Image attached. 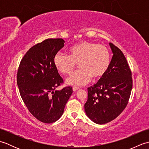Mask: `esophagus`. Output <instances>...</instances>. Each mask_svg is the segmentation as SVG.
Returning a JSON list of instances; mask_svg holds the SVG:
<instances>
[{"instance_id": "1", "label": "esophagus", "mask_w": 149, "mask_h": 149, "mask_svg": "<svg viewBox=\"0 0 149 149\" xmlns=\"http://www.w3.org/2000/svg\"><path fill=\"white\" fill-rule=\"evenodd\" d=\"M78 90H79V87H75V86L73 87V91H77Z\"/></svg>"}]
</instances>
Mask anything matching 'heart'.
<instances>
[{
	"mask_svg": "<svg viewBox=\"0 0 149 149\" xmlns=\"http://www.w3.org/2000/svg\"><path fill=\"white\" fill-rule=\"evenodd\" d=\"M54 64L63 74H70L79 64L80 70L70 75L66 82L72 86H81L89 83L91 78L99 79L106 74L110 65V53L106 46L82 42L69 49V56L57 53Z\"/></svg>",
	"mask_w": 149,
	"mask_h": 149,
	"instance_id": "obj_1",
	"label": "heart"
}]
</instances>
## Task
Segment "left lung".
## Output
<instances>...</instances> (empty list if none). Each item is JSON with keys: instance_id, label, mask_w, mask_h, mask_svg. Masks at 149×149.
<instances>
[{"instance_id": "8db88e82", "label": "left lung", "mask_w": 149, "mask_h": 149, "mask_svg": "<svg viewBox=\"0 0 149 149\" xmlns=\"http://www.w3.org/2000/svg\"><path fill=\"white\" fill-rule=\"evenodd\" d=\"M108 70L93 86L88 88L84 104L87 116L95 123L104 124L116 118L127 106L132 88V72L122 50L112 43Z\"/></svg>"}]
</instances>
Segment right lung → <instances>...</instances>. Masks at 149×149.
Masks as SVG:
<instances>
[{"label":"right lung","instance_id":"1","mask_svg":"<svg viewBox=\"0 0 149 149\" xmlns=\"http://www.w3.org/2000/svg\"><path fill=\"white\" fill-rule=\"evenodd\" d=\"M62 38H49L33 46L22 59L17 72V85L28 110L46 123L57 121L73 93L71 86L55 90L63 78L54 64V58L64 47Z\"/></svg>","mask_w":149,"mask_h":149}]
</instances>
